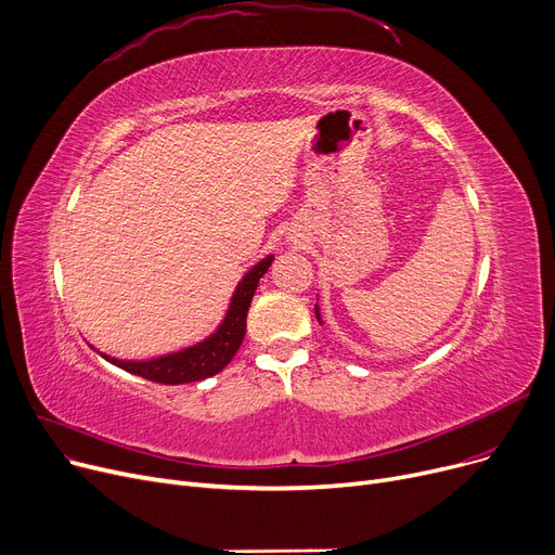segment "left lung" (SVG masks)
Wrapping results in <instances>:
<instances>
[{
  "mask_svg": "<svg viewBox=\"0 0 555 555\" xmlns=\"http://www.w3.org/2000/svg\"><path fill=\"white\" fill-rule=\"evenodd\" d=\"M314 312H317V319H319V308H314ZM319 322H322V319H319Z\"/></svg>",
  "mask_w": 555,
  "mask_h": 555,
  "instance_id": "obj_1",
  "label": "left lung"
}]
</instances>
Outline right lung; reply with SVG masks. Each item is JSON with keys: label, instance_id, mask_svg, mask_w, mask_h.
<instances>
[{"label": "right lung", "instance_id": "1", "mask_svg": "<svg viewBox=\"0 0 555 555\" xmlns=\"http://www.w3.org/2000/svg\"><path fill=\"white\" fill-rule=\"evenodd\" d=\"M272 260L274 256L262 258L245 274V279L236 287V293L231 297L227 317L222 319L220 328L211 337L191 348H184L180 353H170L149 362H124L107 356L103 358L128 373H134L139 377H145V380L159 383V385H186V383H197V380H204V377L220 373L231 362V358L236 356V351L243 344L251 297L256 293L260 276L266 274L268 268L272 266Z\"/></svg>", "mask_w": 555, "mask_h": 555}]
</instances>
